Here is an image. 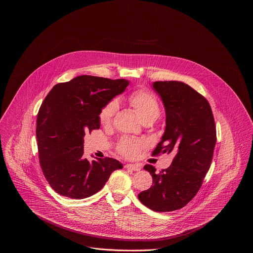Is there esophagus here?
Masks as SVG:
<instances>
[{
    "mask_svg": "<svg viewBox=\"0 0 253 253\" xmlns=\"http://www.w3.org/2000/svg\"><path fill=\"white\" fill-rule=\"evenodd\" d=\"M125 168L131 169L133 171H139L141 169V166L139 164H126Z\"/></svg>",
    "mask_w": 253,
    "mask_h": 253,
    "instance_id": "esophagus-1",
    "label": "esophagus"
}]
</instances>
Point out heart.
<instances>
[{
    "label": "heart",
    "mask_w": 253,
    "mask_h": 253,
    "mask_svg": "<svg viewBox=\"0 0 253 253\" xmlns=\"http://www.w3.org/2000/svg\"><path fill=\"white\" fill-rule=\"evenodd\" d=\"M128 103L131 107L137 111L142 121L147 119H157L160 115V106L156 97L148 91L137 90L134 91L128 97ZM117 105L115 102H111L105 106L99 114V119L101 124L108 125L110 124L113 116L116 112ZM143 144L140 141L124 138L118 144V151L120 154L132 158L135 157Z\"/></svg>",
    "instance_id": "1"
}]
</instances>
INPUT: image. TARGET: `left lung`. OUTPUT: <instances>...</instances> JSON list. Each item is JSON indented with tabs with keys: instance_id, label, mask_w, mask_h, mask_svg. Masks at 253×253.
I'll return each mask as SVG.
<instances>
[{
	"instance_id": "1",
	"label": "left lung",
	"mask_w": 253,
	"mask_h": 253,
	"mask_svg": "<svg viewBox=\"0 0 253 253\" xmlns=\"http://www.w3.org/2000/svg\"><path fill=\"white\" fill-rule=\"evenodd\" d=\"M152 85L166 113L165 131L152 155L173 152L175 156L158 174L152 165L144 166L153 185L138 199L153 211L169 212L184 207L200 189L212 161L216 128L208 101L189 85L179 81Z\"/></svg>"
}]
</instances>
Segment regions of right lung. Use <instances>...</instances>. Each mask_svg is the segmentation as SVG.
Masks as SVG:
<instances>
[{"instance_id": "1", "label": "right lung", "mask_w": 253, "mask_h": 253, "mask_svg": "<svg viewBox=\"0 0 253 253\" xmlns=\"http://www.w3.org/2000/svg\"><path fill=\"white\" fill-rule=\"evenodd\" d=\"M129 81L89 75L59 83L46 96L37 117L36 135L40 165L50 186L60 195L83 199L103 188L118 160L84 158V136L100 128L99 114Z\"/></svg>"}]
</instances>
